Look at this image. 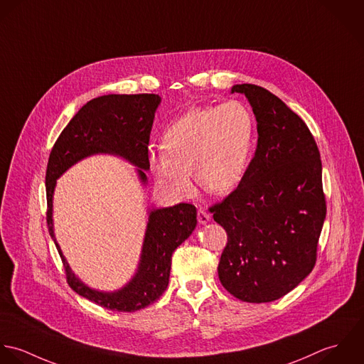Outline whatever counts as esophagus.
Listing matches in <instances>:
<instances>
[{
  "instance_id": "1",
  "label": "esophagus",
  "mask_w": 364,
  "mask_h": 364,
  "mask_svg": "<svg viewBox=\"0 0 364 364\" xmlns=\"http://www.w3.org/2000/svg\"><path fill=\"white\" fill-rule=\"evenodd\" d=\"M210 214L204 210V208H200L198 210V214H197V220L201 223V225H205V223H208L210 222Z\"/></svg>"
}]
</instances>
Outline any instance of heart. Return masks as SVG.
I'll return each mask as SVG.
<instances>
[{
	"label": "heart",
	"mask_w": 364,
	"mask_h": 364,
	"mask_svg": "<svg viewBox=\"0 0 364 364\" xmlns=\"http://www.w3.org/2000/svg\"><path fill=\"white\" fill-rule=\"evenodd\" d=\"M253 138V117L246 105L228 101L219 107L193 108L161 135V151L150 154V168L157 183L177 197L198 186L223 196L242 180Z\"/></svg>",
	"instance_id": "b5f03b06"
}]
</instances>
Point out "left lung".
<instances>
[{
  "label": "left lung",
  "instance_id": "left-lung-1",
  "mask_svg": "<svg viewBox=\"0 0 364 364\" xmlns=\"http://www.w3.org/2000/svg\"><path fill=\"white\" fill-rule=\"evenodd\" d=\"M257 121V147L239 186L210 208L226 230L220 284L240 301L270 302L314 269L326 215L322 163L305 122L274 94L236 84Z\"/></svg>",
  "mask_w": 364,
  "mask_h": 364
}]
</instances>
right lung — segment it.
<instances>
[{
  "instance_id": "obj_1",
  "label": "right lung",
  "mask_w": 364,
  "mask_h": 364,
  "mask_svg": "<svg viewBox=\"0 0 364 364\" xmlns=\"http://www.w3.org/2000/svg\"><path fill=\"white\" fill-rule=\"evenodd\" d=\"M161 98L157 94H108L88 101L62 131L46 168V222L62 257L69 286L78 295L112 311L135 312L159 299L168 286L171 255L197 226V210L191 204L151 210L146 226L139 267L121 290L102 292L87 287L75 277L53 232V191L56 180L77 161L97 153L118 154L135 164L146 184L149 139L154 112Z\"/></svg>"
}]
</instances>
